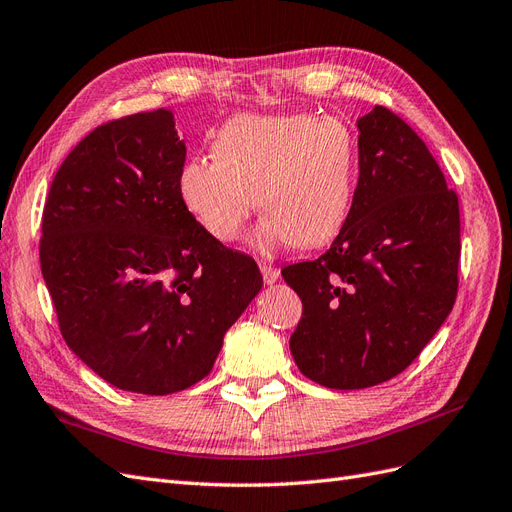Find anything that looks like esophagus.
<instances>
[{
  "mask_svg": "<svg viewBox=\"0 0 512 512\" xmlns=\"http://www.w3.org/2000/svg\"><path fill=\"white\" fill-rule=\"evenodd\" d=\"M261 274H263V280H266V285H274L280 276V270L272 266V263H261Z\"/></svg>",
  "mask_w": 512,
  "mask_h": 512,
  "instance_id": "1",
  "label": "esophagus"
}]
</instances>
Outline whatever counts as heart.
Listing matches in <instances>:
<instances>
[{
    "mask_svg": "<svg viewBox=\"0 0 512 512\" xmlns=\"http://www.w3.org/2000/svg\"><path fill=\"white\" fill-rule=\"evenodd\" d=\"M212 155L180 168L178 191L217 242H234L255 206L266 214L251 244L263 255L323 246L349 217L359 146L340 117L238 114L214 136Z\"/></svg>",
    "mask_w": 512,
    "mask_h": 512,
    "instance_id": "heart-1",
    "label": "heart"
}]
</instances>
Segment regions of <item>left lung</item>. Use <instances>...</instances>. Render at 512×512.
Segmentation results:
<instances>
[{"label":"left lung","instance_id":"1","mask_svg":"<svg viewBox=\"0 0 512 512\" xmlns=\"http://www.w3.org/2000/svg\"><path fill=\"white\" fill-rule=\"evenodd\" d=\"M357 127L349 217L319 259L283 270L304 306L291 355L329 389H366L404 372L449 317L459 285V202L436 159L385 106Z\"/></svg>","mask_w":512,"mask_h":512}]
</instances>
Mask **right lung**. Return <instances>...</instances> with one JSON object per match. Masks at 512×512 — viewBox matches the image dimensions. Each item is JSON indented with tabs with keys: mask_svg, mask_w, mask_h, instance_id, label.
Returning a JSON list of instances; mask_svg holds the SVG:
<instances>
[{
	"mask_svg": "<svg viewBox=\"0 0 512 512\" xmlns=\"http://www.w3.org/2000/svg\"><path fill=\"white\" fill-rule=\"evenodd\" d=\"M187 146L166 108L95 127L57 170L40 266L63 340L106 383L168 395L210 374L259 293L255 259L180 200Z\"/></svg>",
	"mask_w": 512,
	"mask_h": 512,
	"instance_id": "obj_1",
	"label": "right lung"
}]
</instances>
